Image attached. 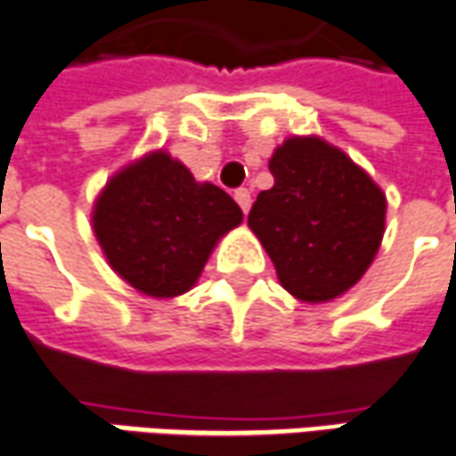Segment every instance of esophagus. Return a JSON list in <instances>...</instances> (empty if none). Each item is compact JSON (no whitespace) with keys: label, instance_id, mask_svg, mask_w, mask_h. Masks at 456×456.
I'll list each match as a JSON object with an SVG mask.
<instances>
[{"label":"esophagus","instance_id":"34e87169","mask_svg":"<svg viewBox=\"0 0 456 456\" xmlns=\"http://www.w3.org/2000/svg\"><path fill=\"white\" fill-rule=\"evenodd\" d=\"M234 200H237V205L241 207V212L247 215L251 207V192L247 190V187H239V190H234Z\"/></svg>","mask_w":456,"mask_h":456}]
</instances>
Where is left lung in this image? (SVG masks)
<instances>
[{"instance_id":"left-lung-1","label":"left lung","mask_w":456,"mask_h":456,"mask_svg":"<svg viewBox=\"0 0 456 456\" xmlns=\"http://www.w3.org/2000/svg\"><path fill=\"white\" fill-rule=\"evenodd\" d=\"M269 170L273 187L251 205L249 227L281 286L308 304L346 294L380 247L383 190L321 138H289Z\"/></svg>"}]
</instances>
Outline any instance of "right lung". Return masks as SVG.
Here are the masks:
<instances>
[{"mask_svg": "<svg viewBox=\"0 0 456 456\" xmlns=\"http://www.w3.org/2000/svg\"><path fill=\"white\" fill-rule=\"evenodd\" d=\"M239 222L241 209L224 190L195 183L167 152L118 173L94 209V232L113 272L158 298L192 289L217 239Z\"/></svg>", "mask_w": 456, "mask_h": 456, "instance_id": "right-lung-1", "label": "right lung"}]
</instances>
